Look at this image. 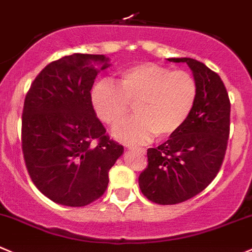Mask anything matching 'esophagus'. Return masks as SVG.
Returning <instances> with one entry per match:
<instances>
[{"mask_svg": "<svg viewBox=\"0 0 252 252\" xmlns=\"http://www.w3.org/2000/svg\"><path fill=\"white\" fill-rule=\"evenodd\" d=\"M126 150H129V151H133V150H138V151H140V153H144V150H143V149L133 148V146H130V148H128V149H126Z\"/></svg>", "mask_w": 252, "mask_h": 252, "instance_id": "esophagus-1", "label": "esophagus"}]
</instances>
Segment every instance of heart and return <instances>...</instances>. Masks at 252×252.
<instances>
[{"label": "heart", "instance_id": "obj_1", "mask_svg": "<svg viewBox=\"0 0 252 252\" xmlns=\"http://www.w3.org/2000/svg\"><path fill=\"white\" fill-rule=\"evenodd\" d=\"M119 85L109 80L97 82L91 101L98 118L114 124L134 104L136 116L113 126L114 138L139 144L155 134L160 140L177 134L187 123L198 97V86L191 74L145 63L121 72Z\"/></svg>", "mask_w": 252, "mask_h": 252}]
</instances>
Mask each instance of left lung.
<instances>
[{"label": "left lung", "mask_w": 252, "mask_h": 252, "mask_svg": "<svg viewBox=\"0 0 252 252\" xmlns=\"http://www.w3.org/2000/svg\"><path fill=\"white\" fill-rule=\"evenodd\" d=\"M186 63L198 86L193 112L183 128L158 148L148 149V166L139 175L144 196L158 204H177L202 192L219 172L230 126V101L223 81L203 63Z\"/></svg>", "instance_id": "1"}]
</instances>
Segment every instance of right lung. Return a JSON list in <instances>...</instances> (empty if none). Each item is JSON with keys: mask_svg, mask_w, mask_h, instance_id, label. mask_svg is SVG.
Here are the masks:
<instances>
[{"mask_svg": "<svg viewBox=\"0 0 252 252\" xmlns=\"http://www.w3.org/2000/svg\"><path fill=\"white\" fill-rule=\"evenodd\" d=\"M109 58L72 54L46 65L32 84L22 116V149L39 191L53 202L84 207L102 196L123 146L106 135L91 89ZM96 140V142H94Z\"/></svg>", "mask_w": 252, "mask_h": 252, "instance_id": "right-lung-1", "label": "right lung"}]
</instances>
